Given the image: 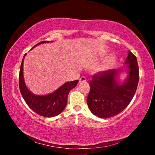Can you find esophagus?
I'll list each match as a JSON object with an SVG mask.
<instances>
[{"label":"esophagus","mask_w":155,"mask_h":155,"mask_svg":"<svg viewBox=\"0 0 155 155\" xmlns=\"http://www.w3.org/2000/svg\"><path fill=\"white\" fill-rule=\"evenodd\" d=\"M86 81H87V80H86V78L85 77H81L80 78V79H79L80 83H81V82H85Z\"/></svg>","instance_id":"1"}]
</instances>
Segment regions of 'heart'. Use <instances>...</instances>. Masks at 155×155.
<instances>
[{
  "label": "heart",
  "instance_id": "obj_1",
  "mask_svg": "<svg viewBox=\"0 0 155 155\" xmlns=\"http://www.w3.org/2000/svg\"><path fill=\"white\" fill-rule=\"evenodd\" d=\"M114 57H110L107 59L105 61H104L103 64H102L101 66L98 68V71L99 72H104L106 70H109L110 68L111 67V65H113L114 62Z\"/></svg>",
  "mask_w": 155,
  "mask_h": 155
}]
</instances>
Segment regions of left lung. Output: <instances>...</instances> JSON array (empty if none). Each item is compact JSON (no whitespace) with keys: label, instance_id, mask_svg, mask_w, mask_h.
Listing matches in <instances>:
<instances>
[{"label":"left lung","instance_id":"8db88e82","mask_svg":"<svg viewBox=\"0 0 155 155\" xmlns=\"http://www.w3.org/2000/svg\"><path fill=\"white\" fill-rule=\"evenodd\" d=\"M128 76L124 82L117 81L123 70L111 69L93 76L87 103L91 112L101 118H109L126 109L137 90L139 67L136 57L128 51L124 63Z\"/></svg>","mask_w":155,"mask_h":155}]
</instances>
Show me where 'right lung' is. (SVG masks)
<instances>
[{
  "label": "right lung",
  "mask_w": 155,
  "mask_h": 155,
  "mask_svg": "<svg viewBox=\"0 0 155 155\" xmlns=\"http://www.w3.org/2000/svg\"><path fill=\"white\" fill-rule=\"evenodd\" d=\"M51 41H42L33 47ZM33 47L32 48H33ZM26 53L23 57L20 65L19 74V88L21 94L26 103L30 108L40 115L46 117H52L59 115L64 111L68 102V96L70 91L77 86L78 80L66 82L59 87L54 92L47 95H36L28 90L26 85L23 76V62Z\"/></svg>",
  "instance_id": "obj_1"
}]
</instances>
